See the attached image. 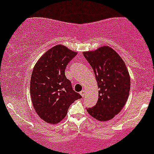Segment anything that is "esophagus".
Instances as JSON below:
<instances>
[{"label": "esophagus", "mask_w": 154, "mask_h": 154, "mask_svg": "<svg viewBox=\"0 0 154 154\" xmlns=\"http://www.w3.org/2000/svg\"><path fill=\"white\" fill-rule=\"evenodd\" d=\"M80 95H82V97H85V91L82 90L80 91Z\"/></svg>", "instance_id": "34e87169"}]
</instances>
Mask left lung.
<instances>
[{
	"label": "left lung",
	"mask_w": 154,
	"mask_h": 154,
	"mask_svg": "<svg viewBox=\"0 0 154 154\" xmlns=\"http://www.w3.org/2000/svg\"><path fill=\"white\" fill-rule=\"evenodd\" d=\"M95 75L99 89L98 100L87 108L89 114L100 122L112 119L127 102L130 90V77L125 63L109 46L83 52Z\"/></svg>",
	"instance_id": "obj_1"
}]
</instances>
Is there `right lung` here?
Returning <instances> with one entry per match:
<instances>
[{"instance_id":"1","label":"right lung","mask_w":154,"mask_h":154,"mask_svg":"<svg viewBox=\"0 0 154 154\" xmlns=\"http://www.w3.org/2000/svg\"><path fill=\"white\" fill-rule=\"evenodd\" d=\"M77 52L57 45L43 54L32 70L30 92L35 111L51 124L65 118L69 106L82 97L65 75L67 65Z\"/></svg>"}]
</instances>
